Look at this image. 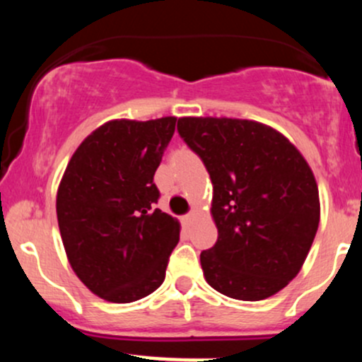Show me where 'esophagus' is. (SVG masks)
Segmentation results:
<instances>
[{"instance_id":"34e87169","label":"esophagus","mask_w":362,"mask_h":362,"mask_svg":"<svg viewBox=\"0 0 362 362\" xmlns=\"http://www.w3.org/2000/svg\"><path fill=\"white\" fill-rule=\"evenodd\" d=\"M195 216H197V213H195V211H192V213H189L187 216H184V221L189 224V223H192L194 219H195Z\"/></svg>"}]
</instances>
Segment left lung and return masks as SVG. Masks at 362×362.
Instances as JSON below:
<instances>
[{
    "mask_svg": "<svg viewBox=\"0 0 362 362\" xmlns=\"http://www.w3.org/2000/svg\"><path fill=\"white\" fill-rule=\"evenodd\" d=\"M178 134L213 182L218 242L201 252L211 288L260 301L301 271L320 223L310 165L276 129L245 119L182 117Z\"/></svg>",
    "mask_w": 362,
    "mask_h": 362,
    "instance_id": "obj_1",
    "label": "left lung"
}]
</instances>
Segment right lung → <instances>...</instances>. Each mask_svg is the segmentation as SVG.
Masks as SVG:
<instances>
[{"mask_svg": "<svg viewBox=\"0 0 362 362\" xmlns=\"http://www.w3.org/2000/svg\"><path fill=\"white\" fill-rule=\"evenodd\" d=\"M177 117L109 120L78 146L57 189V223L74 274L110 303H132L165 281L180 223L155 204L153 177Z\"/></svg>", "mask_w": 362, "mask_h": 362, "instance_id": "right-lung-1", "label": "right lung"}]
</instances>
